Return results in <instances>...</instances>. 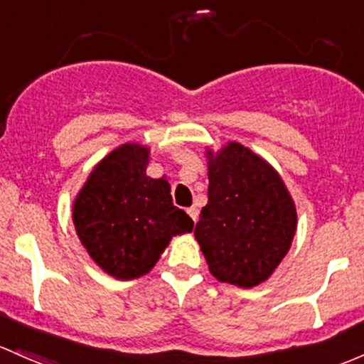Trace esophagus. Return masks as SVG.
<instances>
[{"label": "esophagus", "instance_id": "1", "mask_svg": "<svg viewBox=\"0 0 364 364\" xmlns=\"http://www.w3.org/2000/svg\"><path fill=\"white\" fill-rule=\"evenodd\" d=\"M186 213L190 214V218H192L193 221H197V220H198V209L195 208V205H192V208H188V209H186Z\"/></svg>", "mask_w": 364, "mask_h": 364}]
</instances>
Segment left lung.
<instances>
[{"instance_id": "left-lung-1", "label": "left lung", "mask_w": 364, "mask_h": 364, "mask_svg": "<svg viewBox=\"0 0 364 364\" xmlns=\"http://www.w3.org/2000/svg\"><path fill=\"white\" fill-rule=\"evenodd\" d=\"M208 204L195 227L218 281L252 288L267 281L289 251L296 209L281 176L262 156L230 143L208 151Z\"/></svg>"}]
</instances>
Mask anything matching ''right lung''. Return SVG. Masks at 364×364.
<instances>
[{"label":"right lung","mask_w":364,"mask_h":364,"mask_svg":"<svg viewBox=\"0 0 364 364\" xmlns=\"http://www.w3.org/2000/svg\"><path fill=\"white\" fill-rule=\"evenodd\" d=\"M150 150L124 144L95 166L73 204V223L90 258L117 279H136L159 262L193 220L172 204L167 179L146 176Z\"/></svg>","instance_id":"add662e5"}]
</instances>
